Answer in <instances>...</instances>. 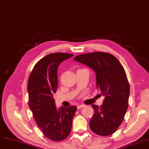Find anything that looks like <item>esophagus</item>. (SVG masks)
Here are the masks:
<instances>
[{"label":"esophagus","instance_id":"obj_1","mask_svg":"<svg viewBox=\"0 0 149 149\" xmlns=\"http://www.w3.org/2000/svg\"><path fill=\"white\" fill-rule=\"evenodd\" d=\"M84 106V105H83V104H81V105H79L77 106V109H81V108H82V107H83Z\"/></svg>","mask_w":149,"mask_h":149}]
</instances>
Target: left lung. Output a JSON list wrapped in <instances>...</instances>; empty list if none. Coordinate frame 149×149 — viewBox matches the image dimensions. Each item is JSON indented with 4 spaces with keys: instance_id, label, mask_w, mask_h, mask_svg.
<instances>
[{
    "instance_id": "obj_1",
    "label": "left lung",
    "mask_w": 149,
    "mask_h": 149,
    "mask_svg": "<svg viewBox=\"0 0 149 149\" xmlns=\"http://www.w3.org/2000/svg\"><path fill=\"white\" fill-rule=\"evenodd\" d=\"M74 60L95 72L97 89L104 97L100 107L92 105L94 114L89 122L91 129L101 136L113 134L121 124L128 107L130 87L123 66L113 55L102 52L79 55Z\"/></svg>"
}]
</instances>
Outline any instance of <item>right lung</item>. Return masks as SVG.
I'll list each match as a JSON object with an SVG mask.
<instances>
[{
    "label": "right lung",
    "mask_w": 149,
    "mask_h": 149,
    "mask_svg": "<svg viewBox=\"0 0 149 149\" xmlns=\"http://www.w3.org/2000/svg\"><path fill=\"white\" fill-rule=\"evenodd\" d=\"M73 54L56 52L47 55L34 66L28 82L29 106L38 127L48 139L60 141L72 128L77 107L57 108L53 93L57 89V68Z\"/></svg>",
    "instance_id": "obj_1"
}]
</instances>
